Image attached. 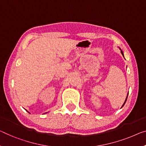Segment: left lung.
Instances as JSON below:
<instances>
[{
    "label": "left lung",
    "instance_id": "obj_1",
    "mask_svg": "<svg viewBox=\"0 0 146 146\" xmlns=\"http://www.w3.org/2000/svg\"><path fill=\"white\" fill-rule=\"evenodd\" d=\"M119 49H120V48H119ZM120 50H121V49H120ZM121 54L123 55V57H124V55H123V51H122V50H121ZM128 94H129V92H128ZM128 94H127V98H126V99H125V102H124V104H123L122 107H123V106H124V104H125V102H126V101H127V97H128ZM122 107H121V108H122Z\"/></svg>",
    "mask_w": 146,
    "mask_h": 146
}]
</instances>
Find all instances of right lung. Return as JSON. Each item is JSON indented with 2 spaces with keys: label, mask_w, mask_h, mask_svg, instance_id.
<instances>
[{
  "label": "right lung",
  "mask_w": 146,
  "mask_h": 146,
  "mask_svg": "<svg viewBox=\"0 0 146 146\" xmlns=\"http://www.w3.org/2000/svg\"><path fill=\"white\" fill-rule=\"evenodd\" d=\"M28 112H29V111H28Z\"/></svg>",
  "instance_id": "add662e5"
}]
</instances>
